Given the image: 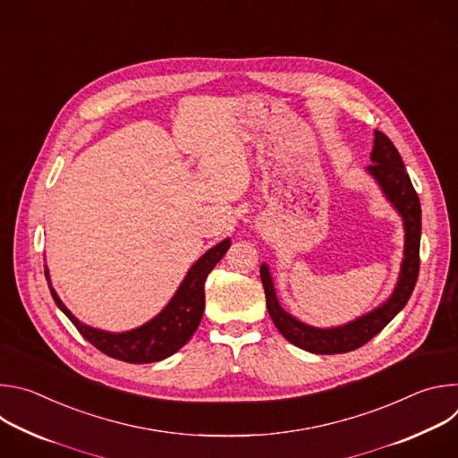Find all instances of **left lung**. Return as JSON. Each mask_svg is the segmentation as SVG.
<instances>
[{"mask_svg": "<svg viewBox=\"0 0 458 458\" xmlns=\"http://www.w3.org/2000/svg\"><path fill=\"white\" fill-rule=\"evenodd\" d=\"M371 163L368 172L380 184L386 199L397 208L404 221V259L401 267V276L397 286L389 299L375 308L373 311L344 324L337 328H315L308 326L288 311H284L277 301L274 281L267 265L260 267V281H263L267 293V308L276 324V328L292 344L318 355L348 353L368 341H371L384 326L394 318L408 302L417 284L420 268V201L406 172L403 157L391 140L375 130V141L371 150Z\"/></svg>", "mask_w": 458, "mask_h": 458, "instance_id": "1", "label": "left lung"}]
</instances>
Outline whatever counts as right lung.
I'll return each instance as SVG.
<instances>
[{"label": "right lung", "mask_w": 458, "mask_h": 458, "mask_svg": "<svg viewBox=\"0 0 458 458\" xmlns=\"http://www.w3.org/2000/svg\"><path fill=\"white\" fill-rule=\"evenodd\" d=\"M230 244V239H225L214 248H210L198 263L188 270L179 290L159 315H156L147 324L140 326V328L123 334L96 330L80 322L57 297L55 290L50 284L47 268L45 277L48 281V288L57 308L71 318L78 332L92 346H96L99 352L112 359L130 364L157 362L181 350L190 341L193 332L198 330L205 311V281L208 274L214 270V267L223 259V255L228 251Z\"/></svg>", "instance_id": "1"}]
</instances>
